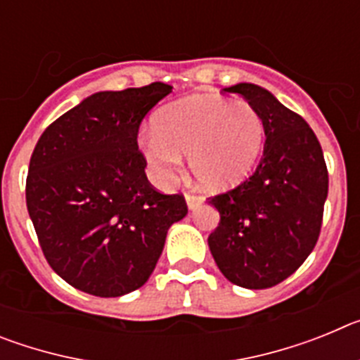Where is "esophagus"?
<instances>
[{
    "label": "esophagus",
    "instance_id": "obj_1",
    "mask_svg": "<svg viewBox=\"0 0 360 360\" xmlns=\"http://www.w3.org/2000/svg\"><path fill=\"white\" fill-rule=\"evenodd\" d=\"M186 202H187V207L195 209L196 205H198V203L203 202V198H202V196H198V195H193V193H189V191H187V193H186Z\"/></svg>",
    "mask_w": 360,
    "mask_h": 360
}]
</instances>
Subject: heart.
<instances>
[{"mask_svg":"<svg viewBox=\"0 0 360 360\" xmlns=\"http://www.w3.org/2000/svg\"><path fill=\"white\" fill-rule=\"evenodd\" d=\"M265 142V124L249 103L195 95L165 106L142 144L164 180L189 157L191 171L203 187L229 189L249 176Z\"/></svg>","mask_w":360,"mask_h":360,"instance_id":"1","label":"heart"}]
</instances>
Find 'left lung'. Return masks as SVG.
I'll list each match as a JSON object with an SVG mask.
<instances>
[{"instance_id":"1","label":"left lung","mask_w":360,"mask_h":360,"mask_svg":"<svg viewBox=\"0 0 360 360\" xmlns=\"http://www.w3.org/2000/svg\"><path fill=\"white\" fill-rule=\"evenodd\" d=\"M247 101L265 124L256 171L234 189L209 198L219 224L209 249L221 274L243 288L279 285L310 256L319 240L328 169L316 133L265 88H225Z\"/></svg>"}]
</instances>
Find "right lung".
Returning a JSON list of instances; mask_svg holds the SVG:
<instances>
[{
    "label": "right lung",
    "mask_w": 360,
    "mask_h": 360,
    "mask_svg": "<svg viewBox=\"0 0 360 360\" xmlns=\"http://www.w3.org/2000/svg\"><path fill=\"white\" fill-rule=\"evenodd\" d=\"M173 86L98 91L39 136L27 176V207L41 250L68 285L98 297L141 288L167 229L187 214L184 195L149 184L136 136Z\"/></svg>",
    "instance_id": "right-lung-1"
}]
</instances>
